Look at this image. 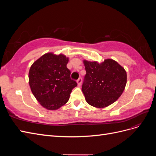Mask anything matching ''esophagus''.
<instances>
[{"label":"esophagus","mask_w":156,"mask_h":156,"mask_svg":"<svg viewBox=\"0 0 156 156\" xmlns=\"http://www.w3.org/2000/svg\"><path fill=\"white\" fill-rule=\"evenodd\" d=\"M77 84H78V86H81V83H82V78H81V77H79V78L77 79Z\"/></svg>","instance_id":"1"}]
</instances>
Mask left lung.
<instances>
[{
  "mask_svg": "<svg viewBox=\"0 0 156 156\" xmlns=\"http://www.w3.org/2000/svg\"><path fill=\"white\" fill-rule=\"evenodd\" d=\"M86 75L82 91L87 102L97 108H103L116 101L123 92L127 82L124 68L112 59L97 62L84 60Z\"/></svg>",
  "mask_w": 156,
  "mask_h": 156,
  "instance_id": "obj_1",
  "label": "left lung"
}]
</instances>
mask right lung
I'll list each match as a JSON object with an SVG mask.
<instances>
[{
	"mask_svg": "<svg viewBox=\"0 0 156 156\" xmlns=\"http://www.w3.org/2000/svg\"><path fill=\"white\" fill-rule=\"evenodd\" d=\"M63 55L46 53L33 63L29 70L31 91L40 104L48 110H56L69 100L77 83L70 77Z\"/></svg>",
	"mask_w": 156,
	"mask_h": 156,
	"instance_id": "1",
	"label": "right lung"
}]
</instances>
